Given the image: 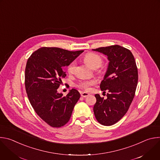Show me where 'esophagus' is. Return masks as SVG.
Wrapping results in <instances>:
<instances>
[{
    "mask_svg": "<svg viewBox=\"0 0 160 160\" xmlns=\"http://www.w3.org/2000/svg\"><path fill=\"white\" fill-rule=\"evenodd\" d=\"M89 96V94L87 93V92H82L81 93V96L82 98H86V97H88Z\"/></svg>",
    "mask_w": 160,
    "mask_h": 160,
    "instance_id": "obj_1",
    "label": "esophagus"
}]
</instances>
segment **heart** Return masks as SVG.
Segmentation results:
<instances>
[{"label":"heart","instance_id":"heart-1","mask_svg":"<svg viewBox=\"0 0 160 160\" xmlns=\"http://www.w3.org/2000/svg\"><path fill=\"white\" fill-rule=\"evenodd\" d=\"M83 60L85 62L89 67H90L91 68H93V69H96V68H99L102 63V57L100 55L94 52H88L83 57ZM75 66H76L75 61L72 62L69 65H68L67 68L68 73H73L75 71ZM94 83H95V82L93 80L83 82L79 85V87L86 90H88L90 88V87L91 85H94Z\"/></svg>","mask_w":160,"mask_h":160}]
</instances>
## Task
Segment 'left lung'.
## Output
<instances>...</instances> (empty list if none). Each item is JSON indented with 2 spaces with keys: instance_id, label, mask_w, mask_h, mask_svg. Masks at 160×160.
<instances>
[{
  "instance_id": "obj_1",
  "label": "left lung",
  "mask_w": 160,
  "mask_h": 160,
  "mask_svg": "<svg viewBox=\"0 0 160 160\" xmlns=\"http://www.w3.org/2000/svg\"><path fill=\"white\" fill-rule=\"evenodd\" d=\"M94 51L107 56L109 61L100 88L108 91L107 99L96 94L94 113L101 124L111 126L118 122L127 112L135 96L138 82L136 62L130 50L120 45L100 48Z\"/></svg>"
}]
</instances>
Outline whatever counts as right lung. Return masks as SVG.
Returning <instances> with one entry per match:
<instances>
[{
    "instance_id": "obj_1",
    "label": "right lung",
    "mask_w": 160,
    "mask_h": 160,
    "mask_svg": "<svg viewBox=\"0 0 160 160\" xmlns=\"http://www.w3.org/2000/svg\"><path fill=\"white\" fill-rule=\"evenodd\" d=\"M83 51H69L58 48H42L28 58L25 68V88L37 115L52 127H61L70 120L80 98L72 88L66 96L58 92L68 66Z\"/></svg>"
}]
</instances>
